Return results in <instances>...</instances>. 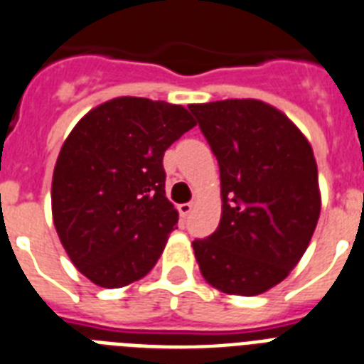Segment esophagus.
I'll use <instances>...</instances> for the list:
<instances>
[{
  "label": "esophagus",
  "instance_id": "1",
  "mask_svg": "<svg viewBox=\"0 0 364 364\" xmlns=\"http://www.w3.org/2000/svg\"><path fill=\"white\" fill-rule=\"evenodd\" d=\"M191 210H193V204L191 203H184V204H180L178 206V212H180V218H188L189 214H191Z\"/></svg>",
  "mask_w": 364,
  "mask_h": 364
}]
</instances>
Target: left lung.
<instances>
[{"label":"left lung","instance_id":"left-lung-1","mask_svg":"<svg viewBox=\"0 0 364 364\" xmlns=\"http://www.w3.org/2000/svg\"><path fill=\"white\" fill-rule=\"evenodd\" d=\"M218 158L221 219L195 240L206 283L258 296L288 277L316 229L322 195L314 152L283 111L255 98L189 104Z\"/></svg>","mask_w":364,"mask_h":364}]
</instances>
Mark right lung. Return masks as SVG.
Masks as SVG:
<instances>
[{"instance_id": "right-lung-1", "label": "right lung", "mask_w": 364, "mask_h": 364, "mask_svg": "<svg viewBox=\"0 0 364 364\" xmlns=\"http://www.w3.org/2000/svg\"><path fill=\"white\" fill-rule=\"evenodd\" d=\"M195 124L176 104L119 96L72 128L53 169L52 215L68 258L89 281L121 288L154 268L178 223L161 161Z\"/></svg>"}]
</instances>
